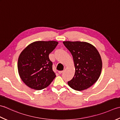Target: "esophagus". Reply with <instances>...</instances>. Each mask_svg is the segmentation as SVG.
<instances>
[{
  "label": "esophagus",
  "mask_w": 120,
  "mask_h": 120,
  "mask_svg": "<svg viewBox=\"0 0 120 120\" xmlns=\"http://www.w3.org/2000/svg\"><path fill=\"white\" fill-rule=\"evenodd\" d=\"M63 71H58V74H62V73L63 72Z\"/></svg>",
  "instance_id": "34e87169"
}]
</instances>
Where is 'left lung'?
I'll use <instances>...</instances> for the list:
<instances>
[{
	"instance_id": "8db88e82",
	"label": "left lung",
	"mask_w": 120,
	"mask_h": 120,
	"mask_svg": "<svg viewBox=\"0 0 120 120\" xmlns=\"http://www.w3.org/2000/svg\"><path fill=\"white\" fill-rule=\"evenodd\" d=\"M71 53L75 67L69 86L77 91H83L92 86L101 75L102 60L98 51L91 43L81 41H64Z\"/></svg>"
}]
</instances>
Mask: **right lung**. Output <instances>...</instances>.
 <instances>
[{"label": "right lung", "instance_id": "right-lung-1", "mask_svg": "<svg viewBox=\"0 0 120 120\" xmlns=\"http://www.w3.org/2000/svg\"><path fill=\"white\" fill-rule=\"evenodd\" d=\"M58 43L56 41H35L22 51L18 58V69L21 80L27 86L41 90L54 79L56 75L49 55Z\"/></svg>", "mask_w": 120, "mask_h": 120}]
</instances>
